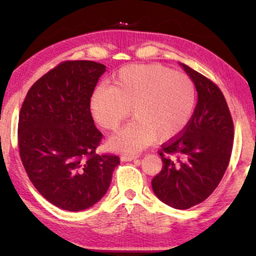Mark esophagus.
<instances>
[{"label":"esophagus","instance_id":"34e87169","mask_svg":"<svg viewBox=\"0 0 256 256\" xmlns=\"http://www.w3.org/2000/svg\"><path fill=\"white\" fill-rule=\"evenodd\" d=\"M137 158H138L137 156H128V154H125V156H122V158L120 159H122V162H132V160Z\"/></svg>","mask_w":256,"mask_h":256}]
</instances>
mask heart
I'll list each match as a JSON object with an SVG mask.
<instances>
[{"mask_svg":"<svg viewBox=\"0 0 256 256\" xmlns=\"http://www.w3.org/2000/svg\"><path fill=\"white\" fill-rule=\"evenodd\" d=\"M196 106L192 78L156 63L124 66L110 87H97L90 98V113L106 131L116 130L132 112V122L108 141L112 150L122 153H137L156 138L162 142L178 136Z\"/></svg>","mask_w":256,"mask_h":256,"instance_id":"obj_1","label":"heart"}]
</instances>
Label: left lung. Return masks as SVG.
<instances>
[{
	"label": "left lung",
	"mask_w": 256,
	"mask_h": 256,
	"mask_svg": "<svg viewBox=\"0 0 256 256\" xmlns=\"http://www.w3.org/2000/svg\"><path fill=\"white\" fill-rule=\"evenodd\" d=\"M180 66L194 82L198 102L181 136L159 152L162 169L152 180V188L162 203L190 209L214 192L228 166L233 122L220 88L186 64Z\"/></svg>",
	"instance_id": "8db88e82"
}]
</instances>
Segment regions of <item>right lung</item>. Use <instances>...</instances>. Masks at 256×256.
Instances as JSON below:
<instances>
[{
	"instance_id": "add662e5",
	"label": "right lung",
	"mask_w": 256,
	"mask_h": 256,
	"mask_svg": "<svg viewBox=\"0 0 256 256\" xmlns=\"http://www.w3.org/2000/svg\"><path fill=\"white\" fill-rule=\"evenodd\" d=\"M104 72L92 60L64 62L34 84L19 114V153L30 181L68 212L98 203L120 162L116 156L96 154L102 134L90 98Z\"/></svg>"
}]
</instances>
